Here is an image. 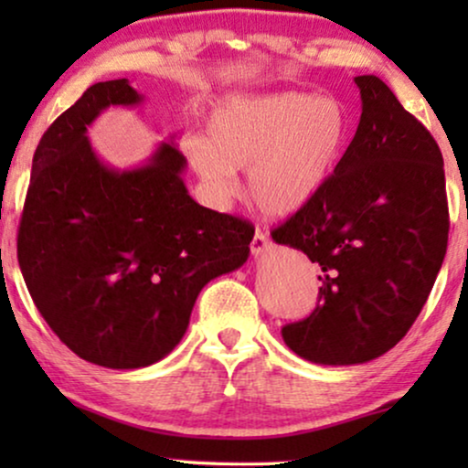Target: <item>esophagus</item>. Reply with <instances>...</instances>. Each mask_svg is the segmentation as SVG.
<instances>
[{
  "label": "esophagus",
  "mask_w": 468,
  "mask_h": 468,
  "mask_svg": "<svg viewBox=\"0 0 468 468\" xmlns=\"http://www.w3.org/2000/svg\"><path fill=\"white\" fill-rule=\"evenodd\" d=\"M268 247H271V240H268V236L261 232V229H258L253 236L251 240V253L253 255H261L264 251H268Z\"/></svg>",
  "instance_id": "1"
}]
</instances>
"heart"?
I'll return each instance as SVG.
<instances>
[{
	"label": "heart",
	"instance_id": "heart-1",
	"mask_svg": "<svg viewBox=\"0 0 468 468\" xmlns=\"http://www.w3.org/2000/svg\"><path fill=\"white\" fill-rule=\"evenodd\" d=\"M349 132V112L335 95H229L210 111L207 136L189 133L183 153L215 207L234 197L236 170H249L253 202L266 215L283 217L328 185Z\"/></svg>",
	"mask_w": 468,
	"mask_h": 468
}]
</instances>
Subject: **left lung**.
<instances>
[{
    "label": "left lung",
    "instance_id": "1",
    "mask_svg": "<svg viewBox=\"0 0 468 468\" xmlns=\"http://www.w3.org/2000/svg\"><path fill=\"white\" fill-rule=\"evenodd\" d=\"M362 114L328 185L272 229L319 266V300L281 330L293 354L349 367L407 335L443 264L450 232L443 155L373 74L356 76Z\"/></svg>",
    "mask_w": 468,
    "mask_h": 468
}]
</instances>
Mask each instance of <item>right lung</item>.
Returning <instances> with one entry per match:
<instances>
[{
	"label": "right lung",
	"mask_w": 468,
	"mask_h": 468,
	"mask_svg": "<svg viewBox=\"0 0 468 468\" xmlns=\"http://www.w3.org/2000/svg\"><path fill=\"white\" fill-rule=\"evenodd\" d=\"M140 101L127 79L95 82L55 119L34 153L16 239L50 330L82 360L119 370L176 347L197 293L245 264L255 232L189 196L172 138L138 168L100 162L87 127L108 106Z\"/></svg>",
	"instance_id": "obj_1"
}]
</instances>
